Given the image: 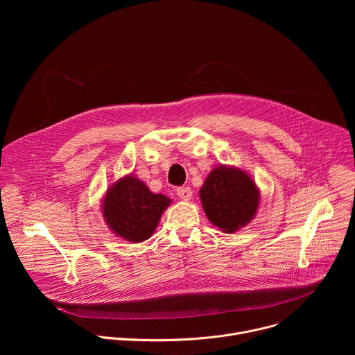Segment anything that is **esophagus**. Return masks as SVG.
I'll return each instance as SVG.
<instances>
[{"instance_id": "esophagus-1", "label": "esophagus", "mask_w": 355, "mask_h": 355, "mask_svg": "<svg viewBox=\"0 0 355 355\" xmlns=\"http://www.w3.org/2000/svg\"><path fill=\"white\" fill-rule=\"evenodd\" d=\"M177 195H178V198H181L182 200H189V199L192 198V191H191V188H188V187H181V188L177 189Z\"/></svg>"}]
</instances>
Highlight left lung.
<instances>
[{
    "instance_id": "left-lung-1",
    "label": "left lung",
    "mask_w": 355,
    "mask_h": 355,
    "mask_svg": "<svg viewBox=\"0 0 355 355\" xmlns=\"http://www.w3.org/2000/svg\"><path fill=\"white\" fill-rule=\"evenodd\" d=\"M199 198L209 222L223 233H234L254 219L260 189L244 170L222 164L209 173Z\"/></svg>"
}]
</instances>
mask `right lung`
Listing matches in <instances>:
<instances>
[{"label":"right lung","mask_w":355,"mask_h":355,"mask_svg":"<svg viewBox=\"0 0 355 355\" xmlns=\"http://www.w3.org/2000/svg\"><path fill=\"white\" fill-rule=\"evenodd\" d=\"M171 199L153 193L137 177L129 174L115 181L101 204L107 226L130 243H141L155 233Z\"/></svg>","instance_id":"1"}]
</instances>
